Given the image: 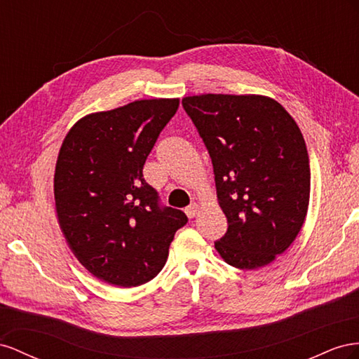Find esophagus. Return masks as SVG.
Wrapping results in <instances>:
<instances>
[{
    "label": "esophagus",
    "mask_w": 359,
    "mask_h": 359,
    "mask_svg": "<svg viewBox=\"0 0 359 359\" xmlns=\"http://www.w3.org/2000/svg\"><path fill=\"white\" fill-rule=\"evenodd\" d=\"M185 213L188 215V218H196L198 213V204H189V206L185 209Z\"/></svg>",
    "instance_id": "1"
}]
</instances>
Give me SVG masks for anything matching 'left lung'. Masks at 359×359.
Wrapping results in <instances>:
<instances>
[{
	"label": "left lung",
	"instance_id": "8db88e82",
	"mask_svg": "<svg viewBox=\"0 0 359 359\" xmlns=\"http://www.w3.org/2000/svg\"><path fill=\"white\" fill-rule=\"evenodd\" d=\"M212 159L227 231L215 248L229 264L259 269L298 236L310 200V162L296 121L264 96L182 100Z\"/></svg>",
	"mask_w": 359,
	"mask_h": 359
}]
</instances>
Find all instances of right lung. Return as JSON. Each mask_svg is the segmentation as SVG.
I'll use <instances>...</instances> for the list:
<instances>
[{
  "label": "right lung",
  "mask_w": 359,
  "mask_h": 359,
  "mask_svg": "<svg viewBox=\"0 0 359 359\" xmlns=\"http://www.w3.org/2000/svg\"><path fill=\"white\" fill-rule=\"evenodd\" d=\"M179 99L137 100L81 118L60 149L54 196L72 252L96 278L120 287L161 272L188 222L142 177L146 159Z\"/></svg>",
  "instance_id": "add662e5"
}]
</instances>
